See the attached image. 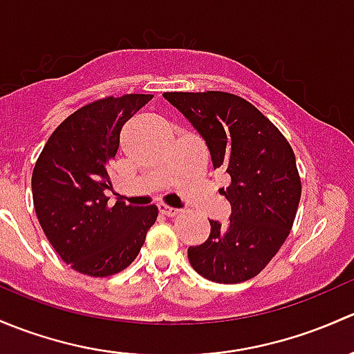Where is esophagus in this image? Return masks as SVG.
Listing matches in <instances>:
<instances>
[{
	"label": "esophagus",
	"mask_w": 354,
	"mask_h": 354,
	"mask_svg": "<svg viewBox=\"0 0 354 354\" xmlns=\"http://www.w3.org/2000/svg\"><path fill=\"white\" fill-rule=\"evenodd\" d=\"M158 213L162 214V216L174 218V216H177V214L180 213V211L174 209V207H170V206H165V204H160V206H158Z\"/></svg>",
	"instance_id": "34e87169"
}]
</instances>
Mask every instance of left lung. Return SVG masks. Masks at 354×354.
Masks as SVG:
<instances>
[{"label": "left lung", "mask_w": 354, "mask_h": 354, "mask_svg": "<svg viewBox=\"0 0 354 354\" xmlns=\"http://www.w3.org/2000/svg\"><path fill=\"white\" fill-rule=\"evenodd\" d=\"M163 97L201 134L214 169H223L232 180L220 191L232 206L228 223L209 220V236L189 247V262L209 281H247L278 254L293 227L301 196L293 148L239 95L209 90Z\"/></svg>", "instance_id": "obj_1"}]
</instances>
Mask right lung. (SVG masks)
I'll return each mask as SVG.
<instances>
[{
  "label": "right lung",
  "mask_w": 354,
  "mask_h": 354,
  "mask_svg": "<svg viewBox=\"0 0 354 354\" xmlns=\"http://www.w3.org/2000/svg\"><path fill=\"white\" fill-rule=\"evenodd\" d=\"M153 95L129 93L83 105L56 127L35 162L32 196L50 245L75 271L93 278L121 272L136 259L158 216L118 201L109 206V167L124 122Z\"/></svg>",
  "instance_id": "right-lung-1"
}]
</instances>
